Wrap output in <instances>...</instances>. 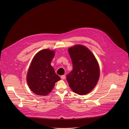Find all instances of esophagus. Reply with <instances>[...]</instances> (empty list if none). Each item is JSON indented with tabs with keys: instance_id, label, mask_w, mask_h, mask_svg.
I'll return each mask as SVG.
<instances>
[{
	"instance_id": "1",
	"label": "esophagus",
	"mask_w": 129,
	"mask_h": 129,
	"mask_svg": "<svg viewBox=\"0 0 129 129\" xmlns=\"http://www.w3.org/2000/svg\"><path fill=\"white\" fill-rule=\"evenodd\" d=\"M60 78L62 79H64L66 78V76L64 75H61L60 76Z\"/></svg>"
}]
</instances>
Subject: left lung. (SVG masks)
Here are the masks:
<instances>
[{
    "instance_id": "8db88e82",
    "label": "left lung",
    "mask_w": 129,
    "mask_h": 129,
    "mask_svg": "<svg viewBox=\"0 0 129 129\" xmlns=\"http://www.w3.org/2000/svg\"><path fill=\"white\" fill-rule=\"evenodd\" d=\"M73 71L67 75V80L72 90L79 95L90 92L96 86L100 76L97 60L86 47L75 45L69 49Z\"/></svg>"
}]
</instances>
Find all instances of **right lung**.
<instances>
[{"label":"right lung","mask_w":129,"mask_h":129,"mask_svg":"<svg viewBox=\"0 0 129 129\" xmlns=\"http://www.w3.org/2000/svg\"><path fill=\"white\" fill-rule=\"evenodd\" d=\"M54 56V51L44 49L33 58L27 74V81L35 94L47 95L53 90L55 82L60 80L51 65Z\"/></svg>","instance_id":"add662e5"}]
</instances>
